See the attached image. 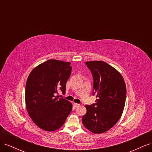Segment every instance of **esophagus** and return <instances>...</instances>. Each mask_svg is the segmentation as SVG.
<instances>
[{"mask_svg": "<svg viewBox=\"0 0 152 152\" xmlns=\"http://www.w3.org/2000/svg\"><path fill=\"white\" fill-rule=\"evenodd\" d=\"M80 104H78V103H73V106H74V107H79V106Z\"/></svg>", "mask_w": 152, "mask_h": 152, "instance_id": "34e87169", "label": "esophagus"}]
</instances>
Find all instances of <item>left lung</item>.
Here are the masks:
<instances>
[{
  "mask_svg": "<svg viewBox=\"0 0 152 152\" xmlns=\"http://www.w3.org/2000/svg\"><path fill=\"white\" fill-rule=\"evenodd\" d=\"M93 75L95 103L86 104L83 125L95 134L110 129L120 119L125 106L126 86L116 69L102 61H86Z\"/></svg>",
  "mask_w": 152,
  "mask_h": 152,
  "instance_id": "left-lung-1",
  "label": "left lung"
}]
</instances>
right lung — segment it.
Instances as JSON below:
<instances>
[{
	"label": "right lung",
	"mask_w": 152,
	"mask_h": 152,
	"mask_svg": "<svg viewBox=\"0 0 152 152\" xmlns=\"http://www.w3.org/2000/svg\"><path fill=\"white\" fill-rule=\"evenodd\" d=\"M70 63L49 59L32 70L25 87L27 112L37 126L47 131L58 129L72 110V104L55 94L65 93L72 72Z\"/></svg>",
	"instance_id": "obj_1"
}]
</instances>
